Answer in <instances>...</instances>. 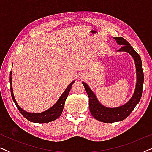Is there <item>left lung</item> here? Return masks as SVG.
Segmentation results:
<instances>
[{
	"mask_svg": "<svg viewBox=\"0 0 152 152\" xmlns=\"http://www.w3.org/2000/svg\"><path fill=\"white\" fill-rule=\"evenodd\" d=\"M114 39L118 44L122 45V47L118 50V52H126L130 54L134 59L137 80L136 89L132 98L128 101L127 103L119 107H106L99 103L95 95L88 87V84L85 82H82L89 98V109L91 115L99 121L107 122V123L122 121L130 115V113L140 100L142 93V85L144 82V74H143L142 61L140 55L134 50L130 43L124 38L114 37Z\"/></svg>",
	"mask_w": 152,
	"mask_h": 152,
	"instance_id": "obj_1",
	"label": "left lung"
}]
</instances>
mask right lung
I'll list each match as a JSON object with an SVG mask.
<instances>
[{"label": "right lung", "mask_w": 152, "mask_h": 152, "mask_svg": "<svg viewBox=\"0 0 152 152\" xmlns=\"http://www.w3.org/2000/svg\"><path fill=\"white\" fill-rule=\"evenodd\" d=\"M12 72H10V91H11V95L12 97L13 101L15 103V104L17 107V109L19 110L20 113L23 115V117L26 118L27 120H28L29 121L32 122H36V123H47V122H50L53 121V120H55L57 119L61 115L62 113V111H63L64 104H65L66 99L67 98L68 94H69V92L70 91V88H71V86L75 81L72 82L70 84L68 85L67 88L64 92L62 93L61 97H59V99H58L57 102H56L55 104H54L53 107L50 108L46 111L41 112V113H29V112H27L24 111L23 109H21L17 102H16V99L14 98V94H13V89H12Z\"/></svg>", "instance_id": "add662e5"}]
</instances>
